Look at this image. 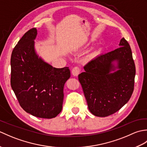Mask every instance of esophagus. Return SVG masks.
<instances>
[{
    "mask_svg": "<svg viewBox=\"0 0 147 147\" xmlns=\"http://www.w3.org/2000/svg\"><path fill=\"white\" fill-rule=\"evenodd\" d=\"M80 73V68L78 66H76L73 67V69H72V74L74 76H77Z\"/></svg>",
    "mask_w": 147,
    "mask_h": 147,
    "instance_id": "obj_1",
    "label": "esophagus"
}]
</instances>
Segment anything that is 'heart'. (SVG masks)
Wrapping results in <instances>:
<instances>
[{
    "label": "heart",
    "instance_id": "heart-1",
    "mask_svg": "<svg viewBox=\"0 0 147 147\" xmlns=\"http://www.w3.org/2000/svg\"><path fill=\"white\" fill-rule=\"evenodd\" d=\"M95 55V53H94V54H93V55H92V56H93H93H94Z\"/></svg>",
    "mask_w": 147,
    "mask_h": 147
}]
</instances>
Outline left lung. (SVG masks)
I'll return each instance as SVG.
<instances>
[{
    "mask_svg": "<svg viewBox=\"0 0 147 147\" xmlns=\"http://www.w3.org/2000/svg\"><path fill=\"white\" fill-rule=\"evenodd\" d=\"M119 45L89 62L78 75L89 111L95 116L116 112L133 92L136 69L131 49L124 38Z\"/></svg>",
    "mask_w": 147,
    "mask_h": 147,
    "instance_id": "left-lung-1",
    "label": "left lung"
}]
</instances>
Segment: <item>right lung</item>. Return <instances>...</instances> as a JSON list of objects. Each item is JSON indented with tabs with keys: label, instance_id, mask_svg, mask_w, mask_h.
Wrapping results in <instances>:
<instances>
[{
	"label": "right lung",
	"instance_id": "obj_1",
	"mask_svg": "<svg viewBox=\"0 0 147 147\" xmlns=\"http://www.w3.org/2000/svg\"><path fill=\"white\" fill-rule=\"evenodd\" d=\"M36 28L22 36L11 58V85L21 107L40 118L57 116L62 109L64 86L71 76L69 67H53L37 55Z\"/></svg>",
	"mask_w": 147,
	"mask_h": 147
}]
</instances>
